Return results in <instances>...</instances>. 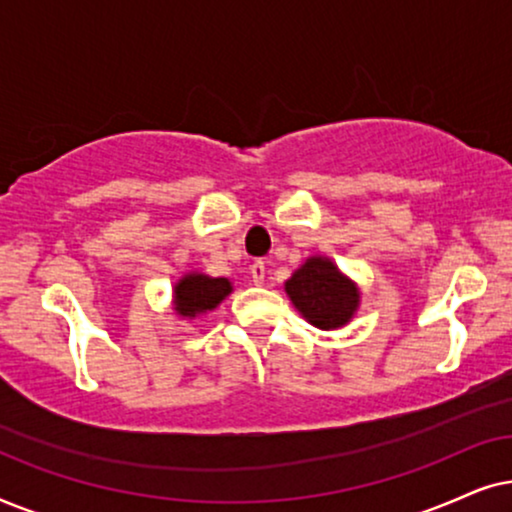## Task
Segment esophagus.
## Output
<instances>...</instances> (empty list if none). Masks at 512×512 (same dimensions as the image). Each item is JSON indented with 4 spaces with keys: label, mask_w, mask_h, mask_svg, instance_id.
Returning <instances> with one entry per match:
<instances>
[{
    "label": "esophagus",
    "mask_w": 512,
    "mask_h": 512,
    "mask_svg": "<svg viewBox=\"0 0 512 512\" xmlns=\"http://www.w3.org/2000/svg\"><path fill=\"white\" fill-rule=\"evenodd\" d=\"M250 274H252V281H255L257 285H262L264 278H267V264H264L262 260H257L250 267Z\"/></svg>",
    "instance_id": "1"
}]
</instances>
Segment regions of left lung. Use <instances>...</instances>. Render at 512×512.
I'll use <instances>...</instances> for the list:
<instances>
[{"mask_svg": "<svg viewBox=\"0 0 512 512\" xmlns=\"http://www.w3.org/2000/svg\"><path fill=\"white\" fill-rule=\"evenodd\" d=\"M285 292L295 309L320 330H337L358 311L360 290L327 257H309L288 281Z\"/></svg>", "mask_w": 512, "mask_h": 512, "instance_id": "left-lung-1", "label": "left lung"}]
</instances>
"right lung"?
Returning <instances> with one entry per match:
<instances>
[{
	"instance_id": "obj_1",
	"label": "right lung",
	"mask_w": 512,
	"mask_h": 512,
	"mask_svg": "<svg viewBox=\"0 0 512 512\" xmlns=\"http://www.w3.org/2000/svg\"><path fill=\"white\" fill-rule=\"evenodd\" d=\"M231 288L229 278H213L199 271L185 274L173 288V309L182 318H196L220 306Z\"/></svg>"
}]
</instances>
